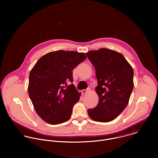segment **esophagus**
Here are the masks:
<instances>
[{
  "label": "esophagus",
  "instance_id": "obj_1",
  "mask_svg": "<svg viewBox=\"0 0 158 158\" xmlns=\"http://www.w3.org/2000/svg\"><path fill=\"white\" fill-rule=\"evenodd\" d=\"M89 91H90V89L88 88V89H84V90H81V93H82L83 95H84V94H86V93H88V92H89Z\"/></svg>",
  "mask_w": 158,
  "mask_h": 158
}]
</instances>
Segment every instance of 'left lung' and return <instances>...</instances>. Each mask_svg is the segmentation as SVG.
<instances>
[{"label":"left lung","mask_w":158,"mask_h":158,"mask_svg":"<svg viewBox=\"0 0 158 158\" xmlns=\"http://www.w3.org/2000/svg\"><path fill=\"white\" fill-rule=\"evenodd\" d=\"M86 55L95 69L98 105L89 109L88 115L96 122L114 120L127 106L133 89V69L123 55L105 48L91 50Z\"/></svg>","instance_id":"left-lung-1"}]
</instances>
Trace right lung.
<instances>
[{
    "label": "right lung",
    "instance_id": "1",
    "mask_svg": "<svg viewBox=\"0 0 158 158\" xmlns=\"http://www.w3.org/2000/svg\"><path fill=\"white\" fill-rule=\"evenodd\" d=\"M86 58L84 53L58 50L40 58L30 71L28 92L34 108L45 122L56 125L70 118L81 93L73 82L72 70Z\"/></svg>",
    "mask_w": 158,
    "mask_h": 158
}]
</instances>
